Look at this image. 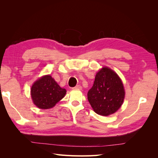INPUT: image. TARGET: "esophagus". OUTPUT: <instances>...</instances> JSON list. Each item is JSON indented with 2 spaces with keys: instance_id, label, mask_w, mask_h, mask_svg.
I'll return each instance as SVG.
<instances>
[{
  "instance_id": "obj_1",
  "label": "esophagus",
  "mask_w": 158,
  "mask_h": 158,
  "mask_svg": "<svg viewBox=\"0 0 158 158\" xmlns=\"http://www.w3.org/2000/svg\"><path fill=\"white\" fill-rule=\"evenodd\" d=\"M73 89H82V86H81L80 85H76L75 87L73 88Z\"/></svg>"
}]
</instances>
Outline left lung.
Instances as JSON below:
<instances>
[{"label":"left lung","mask_w":158,"mask_h":158,"mask_svg":"<svg viewBox=\"0 0 158 158\" xmlns=\"http://www.w3.org/2000/svg\"><path fill=\"white\" fill-rule=\"evenodd\" d=\"M125 95L123 82L117 73L103 67L95 75L93 86L88 92V99L95 113L108 116L121 107Z\"/></svg>","instance_id":"8db88e82"}]
</instances>
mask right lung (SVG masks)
Listing matches in <instances>:
<instances>
[{"label": "right lung", "mask_w": 158, "mask_h": 158, "mask_svg": "<svg viewBox=\"0 0 158 158\" xmlns=\"http://www.w3.org/2000/svg\"><path fill=\"white\" fill-rule=\"evenodd\" d=\"M66 93L50 75H45L33 83L31 88V96L33 102L41 109L54 107L56 103L63 99Z\"/></svg>", "instance_id": "right-lung-1"}]
</instances>
